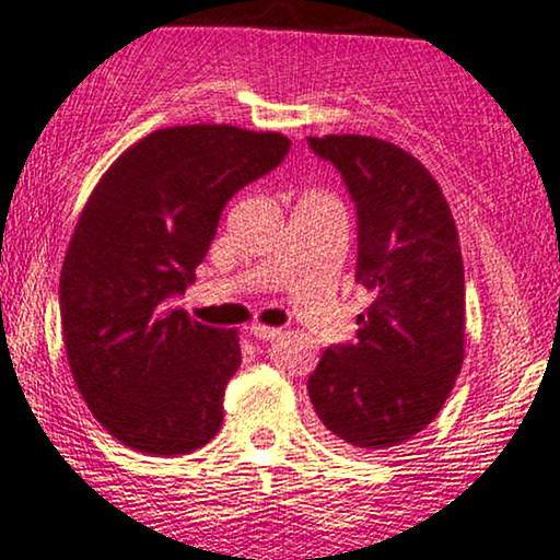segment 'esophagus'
<instances>
[{
  "label": "esophagus",
  "instance_id": "esophagus-1",
  "mask_svg": "<svg viewBox=\"0 0 560 560\" xmlns=\"http://www.w3.org/2000/svg\"><path fill=\"white\" fill-rule=\"evenodd\" d=\"M250 332L253 338H258V341H273V338L281 336V328H271V325H264V323H253Z\"/></svg>",
  "mask_w": 560,
  "mask_h": 560
}]
</instances>
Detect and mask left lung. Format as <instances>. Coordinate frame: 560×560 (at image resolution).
Instances as JSON below:
<instances>
[{
	"label": "left lung",
	"instance_id": "8db88e82",
	"mask_svg": "<svg viewBox=\"0 0 560 560\" xmlns=\"http://www.w3.org/2000/svg\"><path fill=\"white\" fill-rule=\"evenodd\" d=\"M310 147L357 203V281L372 294L357 343L325 349L310 374V400L336 444L390 450L436 419L463 370L457 224L434 175L393 141L328 133Z\"/></svg>",
	"mask_w": 560,
	"mask_h": 560
}]
</instances>
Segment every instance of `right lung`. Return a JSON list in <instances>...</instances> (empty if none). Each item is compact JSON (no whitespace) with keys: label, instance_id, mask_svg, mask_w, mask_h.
<instances>
[{"label":"right lung","instance_id":"obj_1","mask_svg":"<svg viewBox=\"0 0 560 560\" xmlns=\"http://www.w3.org/2000/svg\"><path fill=\"white\" fill-rule=\"evenodd\" d=\"M292 147L230 124L158 129L105 170L59 279L72 377L110 436L144 455H188L222 429L240 332L190 320L186 292L224 203Z\"/></svg>","mask_w":560,"mask_h":560}]
</instances>
